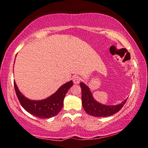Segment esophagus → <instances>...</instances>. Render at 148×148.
Wrapping results in <instances>:
<instances>
[{"instance_id":"1","label":"esophagus","mask_w":148,"mask_h":148,"mask_svg":"<svg viewBox=\"0 0 148 148\" xmlns=\"http://www.w3.org/2000/svg\"><path fill=\"white\" fill-rule=\"evenodd\" d=\"M73 83L75 84H79L80 82V78L79 76L74 75L73 77Z\"/></svg>"}]
</instances>
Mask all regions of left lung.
I'll return each instance as SVG.
<instances>
[{"label": "left lung", "instance_id": "obj_1", "mask_svg": "<svg viewBox=\"0 0 148 148\" xmlns=\"http://www.w3.org/2000/svg\"><path fill=\"white\" fill-rule=\"evenodd\" d=\"M82 92V105L88 114L96 117H106L118 112L126 102L125 100L117 105H105L97 102L92 96L89 87L82 82L80 84Z\"/></svg>", "mask_w": 148, "mask_h": 148}]
</instances>
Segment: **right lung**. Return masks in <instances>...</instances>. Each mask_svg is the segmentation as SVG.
Segmentation results:
<instances>
[{"instance_id":"1","label":"right lung","mask_w":148,"mask_h":148,"mask_svg":"<svg viewBox=\"0 0 148 148\" xmlns=\"http://www.w3.org/2000/svg\"><path fill=\"white\" fill-rule=\"evenodd\" d=\"M73 85V81H70L60 86L55 93L47 98L41 100H33L22 94L14 81L16 94L22 107L29 114L40 119H50L58 114L63 106V100L66 92Z\"/></svg>"}]
</instances>
